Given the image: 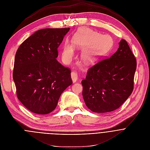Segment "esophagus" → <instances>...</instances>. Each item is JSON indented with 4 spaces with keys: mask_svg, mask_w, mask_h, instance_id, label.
Wrapping results in <instances>:
<instances>
[{
    "mask_svg": "<svg viewBox=\"0 0 150 150\" xmlns=\"http://www.w3.org/2000/svg\"><path fill=\"white\" fill-rule=\"evenodd\" d=\"M71 79L73 80V83H76L77 80V77H78V75L76 71H72L71 73Z\"/></svg>",
    "mask_w": 150,
    "mask_h": 150,
    "instance_id": "obj_1",
    "label": "esophagus"
}]
</instances>
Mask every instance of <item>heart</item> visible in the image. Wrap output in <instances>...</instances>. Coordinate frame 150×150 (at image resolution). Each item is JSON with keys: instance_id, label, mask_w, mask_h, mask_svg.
<instances>
[{"instance_id": "heart-1", "label": "heart", "mask_w": 150, "mask_h": 150, "mask_svg": "<svg viewBox=\"0 0 150 150\" xmlns=\"http://www.w3.org/2000/svg\"><path fill=\"white\" fill-rule=\"evenodd\" d=\"M111 38L108 35H103L97 32L87 28H81L75 34L72 40V45L66 41L62 50V57L64 60L69 62L73 58L74 48L84 50L81 54L83 62L91 64L104 55L109 49L111 44Z\"/></svg>"}]
</instances>
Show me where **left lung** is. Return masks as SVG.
<instances>
[{"label":"left lung","mask_w":150,"mask_h":150,"mask_svg":"<svg viewBox=\"0 0 150 150\" xmlns=\"http://www.w3.org/2000/svg\"><path fill=\"white\" fill-rule=\"evenodd\" d=\"M119 45L110 58L90 68L86 79L81 81L83 99L93 112L117 109L133 91L136 58L125 40L122 39Z\"/></svg>","instance_id":"obj_1"}]
</instances>
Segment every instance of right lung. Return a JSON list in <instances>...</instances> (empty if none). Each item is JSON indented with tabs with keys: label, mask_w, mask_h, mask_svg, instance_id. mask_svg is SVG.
Returning a JSON list of instances; mask_svg holds the SVG:
<instances>
[{
	"label": "right lung",
	"mask_w": 150,
	"mask_h": 150,
	"mask_svg": "<svg viewBox=\"0 0 150 150\" xmlns=\"http://www.w3.org/2000/svg\"><path fill=\"white\" fill-rule=\"evenodd\" d=\"M68 28H45L36 31L18 48L13 79L18 99L33 113L53 111L62 93L73 83L71 70L59 63L58 48Z\"/></svg>",
	"instance_id": "1"
}]
</instances>
